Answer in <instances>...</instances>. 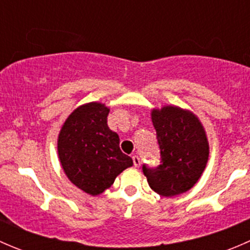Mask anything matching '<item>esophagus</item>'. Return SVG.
Here are the masks:
<instances>
[{
	"mask_svg": "<svg viewBox=\"0 0 250 250\" xmlns=\"http://www.w3.org/2000/svg\"><path fill=\"white\" fill-rule=\"evenodd\" d=\"M133 163H134V166L135 167H140V158H139V156H137V155H133Z\"/></svg>",
	"mask_w": 250,
	"mask_h": 250,
	"instance_id": "obj_1",
	"label": "esophagus"
}]
</instances>
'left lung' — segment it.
<instances>
[{
  "label": "left lung",
  "mask_w": 250,
  "mask_h": 250,
  "mask_svg": "<svg viewBox=\"0 0 250 250\" xmlns=\"http://www.w3.org/2000/svg\"><path fill=\"white\" fill-rule=\"evenodd\" d=\"M157 133L161 165L143 167L150 188L158 195L173 197L186 192L200 180L209 157V143L200 118L188 109L165 105L151 110Z\"/></svg>",
  "instance_id": "1"
}]
</instances>
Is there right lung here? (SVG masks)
<instances>
[{
  "label": "right lung",
  "instance_id": "obj_1",
  "mask_svg": "<svg viewBox=\"0 0 250 250\" xmlns=\"http://www.w3.org/2000/svg\"><path fill=\"white\" fill-rule=\"evenodd\" d=\"M110 109L92 102L75 109L58 135V157L69 180L92 196L104 192L133 160L120 148V137L107 125Z\"/></svg>",
  "mask_w": 250,
  "mask_h": 250
}]
</instances>
